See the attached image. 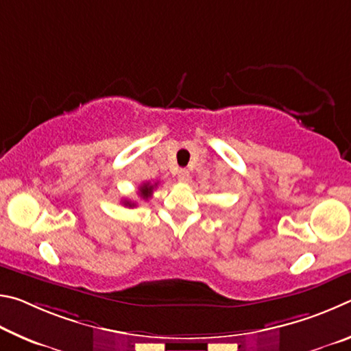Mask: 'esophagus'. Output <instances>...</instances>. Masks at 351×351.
Returning <instances> with one entry per match:
<instances>
[{
    "label": "esophagus",
    "instance_id": "34e87169",
    "mask_svg": "<svg viewBox=\"0 0 351 351\" xmlns=\"http://www.w3.org/2000/svg\"><path fill=\"white\" fill-rule=\"evenodd\" d=\"M178 180H180L181 182H187L190 180V173L189 170L186 169H181L180 171H178Z\"/></svg>",
    "mask_w": 351,
    "mask_h": 351
}]
</instances>
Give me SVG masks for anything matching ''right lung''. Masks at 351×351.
<instances>
[{"label":"right lung","instance_id":"right-lung-1","mask_svg":"<svg viewBox=\"0 0 351 351\" xmlns=\"http://www.w3.org/2000/svg\"><path fill=\"white\" fill-rule=\"evenodd\" d=\"M158 186V182H154V184H150V182H144L142 184V186L139 187V195H141V198L142 199H148L152 197V193H153V190H154V187ZM123 206H127V207H134L136 206V203H132V201H123Z\"/></svg>","mask_w":351,"mask_h":351}]
</instances>
